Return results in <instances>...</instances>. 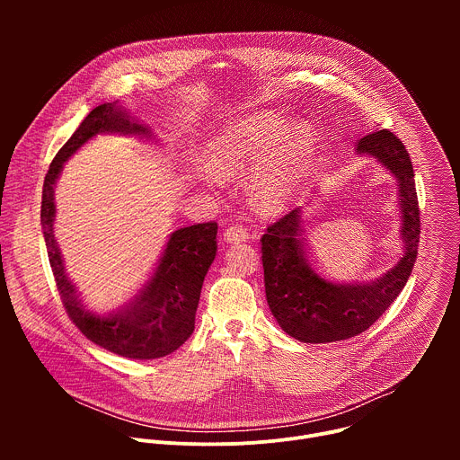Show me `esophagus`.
<instances>
[{
    "mask_svg": "<svg viewBox=\"0 0 460 460\" xmlns=\"http://www.w3.org/2000/svg\"><path fill=\"white\" fill-rule=\"evenodd\" d=\"M245 238H247V229L242 224H233L224 233V240L227 243H240V242H245Z\"/></svg>",
    "mask_w": 460,
    "mask_h": 460,
    "instance_id": "esophagus-1",
    "label": "esophagus"
}]
</instances>
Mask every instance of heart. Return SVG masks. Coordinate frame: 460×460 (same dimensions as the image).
Listing matches in <instances>:
<instances>
[{"label":"heart","instance_id":"heart-1","mask_svg":"<svg viewBox=\"0 0 460 460\" xmlns=\"http://www.w3.org/2000/svg\"><path fill=\"white\" fill-rule=\"evenodd\" d=\"M286 121L279 116L254 114L231 121L209 142L206 164L217 176L256 171L252 192L266 209L284 206L307 176L313 158V130L298 123L282 137ZM213 181V178L209 176Z\"/></svg>","mask_w":460,"mask_h":460}]
</instances>
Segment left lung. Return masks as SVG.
Masks as SVG:
<instances>
[{
	"instance_id": "1",
	"label": "left lung",
	"mask_w": 460,
	"mask_h": 460,
	"mask_svg": "<svg viewBox=\"0 0 460 460\" xmlns=\"http://www.w3.org/2000/svg\"><path fill=\"white\" fill-rule=\"evenodd\" d=\"M355 151L375 158L399 181L404 254L376 280L339 284L313 266L305 249L302 208L270 226L261 236L266 298L282 330L300 342L325 344L364 333L399 296L415 266L420 215L406 147L391 130L380 128L357 140Z\"/></svg>"
}]
</instances>
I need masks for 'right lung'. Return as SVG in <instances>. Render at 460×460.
I'll use <instances>...</instances> for the list:
<instances>
[{"instance_id": "1", "label": "right lung", "mask_w": 460, "mask_h": 460, "mask_svg": "<svg viewBox=\"0 0 460 460\" xmlns=\"http://www.w3.org/2000/svg\"><path fill=\"white\" fill-rule=\"evenodd\" d=\"M100 133L151 138V128L135 121L116 102L93 109L75 135L54 156L43 181L41 229L49 261L65 311L96 346L135 360H151L176 351L194 332L204 279L217 256V222L196 224L171 233L158 266L128 304L111 313H94L78 298L54 238V187L67 162Z\"/></svg>"}]
</instances>
